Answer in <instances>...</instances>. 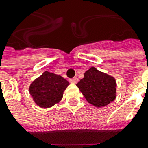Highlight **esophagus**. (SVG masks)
Returning a JSON list of instances; mask_svg holds the SVG:
<instances>
[{
    "mask_svg": "<svg viewBox=\"0 0 148 148\" xmlns=\"http://www.w3.org/2000/svg\"><path fill=\"white\" fill-rule=\"evenodd\" d=\"M69 82L71 83H73V84H76V83H77V82H78V78H77V77H74V78H72V79H70Z\"/></svg>",
    "mask_w": 148,
    "mask_h": 148,
    "instance_id": "obj_1",
    "label": "esophagus"
}]
</instances>
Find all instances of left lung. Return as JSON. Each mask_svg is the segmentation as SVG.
Instances as JSON below:
<instances>
[{
    "mask_svg": "<svg viewBox=\"0 0 148 148\" xmlns=\"http://www.w3.org/2000/svg\"><path fill=\"white\" fill-rule=\"evenodd\" d=\"M77 86L90 105L105 107L116 98L115 78L92 66L84 73Z\"/></svg>",
    "mask_w": 148,
    "mask_h": 148,
    "instance_id": "1",
    "label": "left lung"
}]
</instances>
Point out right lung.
<instances>
[{
    "label": "right lung",
    "mask_w": 148,
    "mask_h": 148,
    "mask_svg": "<svg viewBox=\"0 0 148 148\" xmlns=\"http://www.w3.org/2000/svg\"><path fill=\"white\" fill-rule=\"evenodd\" d=\"M69 82L60 75L45 71L29 85L33 100L41 108H50L58 104Z\"/></svg>",
    "instance_id": "add662e5"
}]
</instances>
